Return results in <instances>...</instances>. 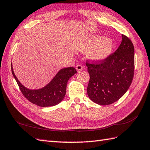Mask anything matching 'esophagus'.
<instances>
[{"label":"esophagus","mask_w":150,"mask_h":150,"mask_svg":"<svg viewBox=\"0 0 150 150\" xmlns=\"http://www.w3.org/2000/svg\"><path fill=\"white\" fill-rule=\"evenodd\" d=\"M75 68L76 69V71H82V69H83V67L81 64H78V65L76 66Z\"/></svg>","instance_id":"1"}]
</instances>
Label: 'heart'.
Returning <instances> with one entry per match:
<instances>
[{"label": "heart", "mask_w": 150, "mask_h": 150, "mask_svg": "<svg viewBox=\"0 0 150 150\" xmlns=\"http://www.w3.org/2000/svg\"><path fill=\"white\" fill-rule=\"evenodd\" d=\"M114 47V42L109 38L95 36L80 44L79 50L84 53L89 52V57L93 61L102 62L109 57Z\"/></svg>", "instance_id": "heart-1"}]
</instances>
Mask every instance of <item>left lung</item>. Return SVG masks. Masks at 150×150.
<instances>
[{
    "label": "left lung",
    "mask_w": 150,
    "mask_h": 150,
    "mask_svg": "<svg viewBox=\"0 0 150 150\" xmlns=\"http://www.w3.org/2000/svg\"><path fill=\"white\" fill-rule=\"evenodd\" d=\"M90 75L89 98L100 105H110L122 97L134 78V47L130 40L122 34L116 51L98 64L86 62Z\"/></svg>",
    "instance_id": "left-lung-1"
}]
</instances>
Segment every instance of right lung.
Instances as JSON below:
<instances>
[{
    "label": "right lung",
    "instance_id": "add662e5",
    "mask_svg": "<svg viewBox=\"0 0 150 150\" xmlns=\"http://www.w3.org/2000/svg\"><path fill=\"white\" fill-rule=\"evenodd\" d=\"M11 71L23 96L30 102L43 107L56 105L62 102L66 95L68 80L76 73V69L73 67L61 69L52 81L43 88L30 89L18 81L14 73L12 63Z\"/></svg>",
    "mask_w": 150,
    "mask_h": 150
}]
</instances>
